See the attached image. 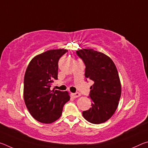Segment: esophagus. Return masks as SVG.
I'll return each instance as SVG.
<instances>
[{"instance_id":"esophagus-1","label":"esophagus","mask_w":148,"mask_h":148,"mask_svg":"<svg viewBox=\"0 0 148 148\" xmlns=\"http://www.w3.org/2000/svg\"><path fill=\"white\" fill-rule=\"evenodd\" d=\"M72 96L73 97V98H77L80 96V93L79 92H75V93H72Z\"/></svg>"}]
</instances>
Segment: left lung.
Masks as SVG:
<instances>
[{
	"label": "left lung",
	"instance_id": "obj_1",
	"mask_svg": "<svg viewBox=\"0 0 148 148\" xmlns=\"http://www.w3.org/2000/svg\"><path fill=\"white\" fill-rule=\"evenodd\" d=\"M76 54L86 65L85 76L94 82L89 93L92 106L82 115L91 123H104L115 113L121 97V86L116 65L106 55L92 49H79Z\"/></svg>",
	"mask_w": 148,
	"mask_h": 148
}]
</instances>
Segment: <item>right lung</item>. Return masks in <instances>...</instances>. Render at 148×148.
Returning a JSON list of instances; mask_svg holds the SVG:
<instances>
[{
  "label": "right lung",
  "instance_id": "right-lung-1",
  "mask_svg": "<svg viewBox=\"0 0 148 148\" xmlns=\"http://www.w3.org/2000/svg\"><path fill=\"white\" fill-rule=\"evenodd\" d=\"M68 50L51 49L32 59L24 77L23 97L31 116L43 123H51L61 116L62 108L70 100L67 91L51 90L57 79L58 62Z\"/></svg>",
  "mask_w": 148,
  "mask_h": 148
}]
</instances>
